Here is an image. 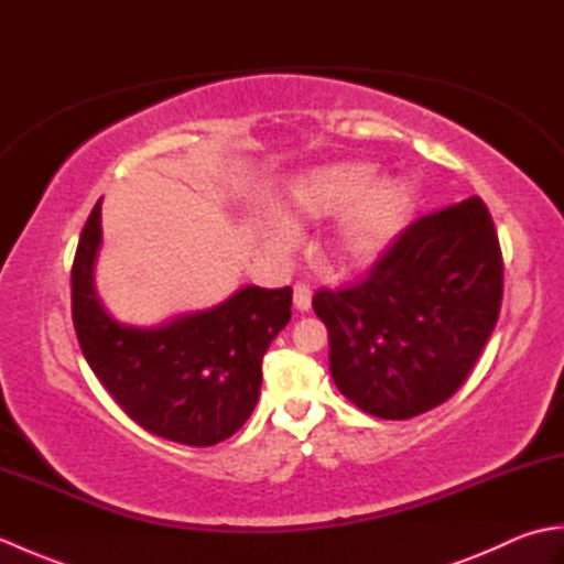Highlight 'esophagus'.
I'll return each mask as SVG.
<instances>
[{
  "label": "esophagus",
  "mask_w": 564,
  "mask_h": 564,
  "mask_svg": "<svg viewBox=\"0 0 564 564\" xmlns=\"http://www.w3.org/2000/svg\"><path fill=\"white\" fill-rule=\"evenodd\" d=\"M293 303L301 313H307V310L313 307V289H310L307 283H297L293 289Z\"/></svg>",
  "instance_id": "1"
}]
</instances>
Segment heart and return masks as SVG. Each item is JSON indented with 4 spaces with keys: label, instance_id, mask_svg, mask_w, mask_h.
Returning <instances> with one entry per match:
<instances>
[{
    "label": "heart",
    "instance_id": "obj_1",
    "mask_svg": "<svg viewBox=\"0 0 564 564\" xmlns=\"http://www.w3.org/2000/svg\"><path fill=\"white\" fill-rule=\"evenodd\" d=\"M416 186L410 176L376 178L368 162H332L301 174L289 186L283 218L317 223L339 218L329 249L344 269H366L392 247L412 213ZM285 220H273L269 235L279 242L293 237Z\"/></svg>",
    "mask_w": 564,
    "mask_h": 564
}]
</instances>
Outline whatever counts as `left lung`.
I'll return each instance as SVG.
<instances>
[{
	"label": "left lung",
	"mask_w": 564,
	"mask_h": 564,
	"mask_svg": "<svg viewBox=\"0 0 564 564\" xmlns=\"http://www.w3.org/2000/svg\"><path fill=\"white\" fill-rule=\"evenodd\" d=\"M501 285L499 237L482 198L414 220L361 283L313 297L339 392L380 419L446 402L497 325Z\"/></svg>",
	"instance_id": "1"
}]
</instances>
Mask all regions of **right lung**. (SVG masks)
I'll list each match as a JSON object with an SVG mask.
<instances>
[{
	"instance_id": "1",
	"label": "right lung",
	"mask_w": 564,
	"mask_h": 564,
	"mask_svg": "<svg viewBox=\"0 0 564 564\" xmlns=\"http://www.w3.org/2000/svg\"><path fill=\"white\" fill-rule=\"evenodd\" d=\"M99 247L101 200L72 263V322L94 376L154 436L184 446L230 438L257 406L261 358L291 319V285H245L220 305L164 325H123L106 313L94 285Z\"/></svg>"
}]
</instances>
